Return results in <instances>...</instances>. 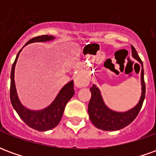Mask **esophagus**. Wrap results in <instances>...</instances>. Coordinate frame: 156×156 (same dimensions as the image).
<instances>
[{"label": "esophagus", "instance_id": "1", "mask_svg": "<svg viewBox=\"0 0 156 156\" xmlns=\"http://www.w3.org/2000/svg\"><path fill=\"white\" fill-rule=\"evenodd\" d=\"M88 79H87L83 76H77L74 79V84L77 88H82L88 85Z\"/></svg>", "mask_w": 156, "mask_h": 156}]
</instances>
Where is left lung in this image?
<instances>
[{
  "label": "left lung",
  "instance_id": "8db88e82",
  "mask_svg": "<svg viewBox=\"0 0 156 156\" xmlns=\"http://www.w3.org/2000/svg\"><path fill=\"white\" fill-rule=\"evenodd\" d=\"M131 49H132V56L139 62H140L142 66V69H141L142 93H141L140 99L136 106H134V108L124 113L113 111L105 105L99 89L95 85H93L90 88L91 98L88 104V115L92 123L98 129L106 131L121 129L132 123L140 111L145 97V83L144 80L143 62L133 46H131Z\"/></svg>",
  "mask_w": 156,
  "mask_h": 156
}]
</instances>
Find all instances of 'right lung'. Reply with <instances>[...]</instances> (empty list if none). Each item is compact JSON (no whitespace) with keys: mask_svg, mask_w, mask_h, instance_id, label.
I'll use <instances>...</instances> for the list:
<instances>
[{"mask_svg":"<svg viewBox=\"0 0 156 156\" xmlns=\"http://www.w3.org/2000/svg\"><path fill=\"white\" fill-rule=\"evenodd\" d=\"M52 39H54L52 36H38V37H33L31 40H29L26 43V45L32 43V42H36V41H51ZM22 50V49H21L19 51L18 54L15 59V62H13L12 72H11L10 98H11L12 105L13 108H15L16 113L18 114L20 118L24 121L26 124L28 125L29 127L38 131L50 130L59 124V122L62 117V115H63L65 106L74 94L73 81L69 82L62 88L61 91L59 92L58 96L54 99V101L52 102L48 108H44L42 110H38V111H33V110H30L28 108H25L21 104V102L17 97L15 86V80H14L16 63L18 56Z\"/></svg>","mask_w":156,"mask_h":156,"instance_id":"right-lung-1","label":"right lung"}]
</instances>
